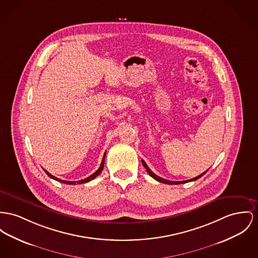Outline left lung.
Listing matches in <instances>:
<instances>
[{
  "mask_svg": "<svg viewBox=\"0 0 258 258\" xmlns=\"http://www.w3.org/2000/svg\"><path fill=\"white\" fill-rule=\"evenodd\" d=\"M142 163H143V165H144V167L146 168V170L147 172L150 174V176H152L154 179H155L156 181H158V182H160V183H164V184H169V185H177V184H185V183H188V182H191V181H196V180H198V179H200L202 176H204L205 174H206L207 170L206 172H204L203 174H201V175H199V176H197V177H195V178H192V179H189V180H186V181H169V180H165V179H163V178H161V177H159V176H157V175H155L154 172L152 171L149 167H148V165L146 164V162L144 161V160H142Z\"/></svg>",
  "mask_w": 258,
  "mask_h": 258,
  "instance_id": "1",
  "label": "left lung"
}]
</instances>
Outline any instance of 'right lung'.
<instances>
[{"label": "right lung", "instance_id": "obj_1", "mask_svg": "<svg viewBox=\"0 0 258 258\" xmlns=\"http://www.w3.org/2000/svg\"><path fill=\"white\" fill-rule=\"evenodd\" d=\"M105 154H106V153H104V155H103V160H102V163H101V165H100L99 169H98L97 171L95 172V173H93L91 176L87 177V178L83 179V180H80V181H76V182H70V181H64V180H60V179H58V178H56V177L52 176V174H50L49 172L46 171L45 169H44V171L47 173V175H48L50 178H52V179L55 180V181H58V182H60V183H63V184H69V185H76V184H83V183H87V182H90V181H92L93 179H95V178H96L98 175H100V173H101V172L103 171V163H104Z\"/></svg>", "mask_w": 258, "mask_h": 258}]
</instances>
